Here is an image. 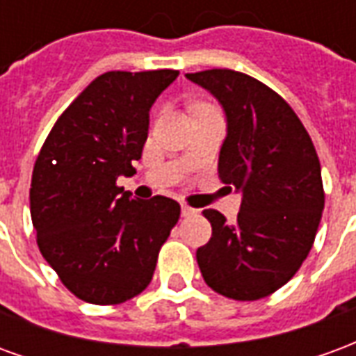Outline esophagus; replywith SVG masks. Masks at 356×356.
<instances>
[{"label":"esophagus","mask_w":356,"mask_h":356,"mask_svg":"<svg viewBox=\"0 0 356 356\" xmlns=\"http://www.w3.org/2000/svg\"><path fill=\"white\" fill-rule=\"evenodd\" d=\"M196 213H198V211L194 208H191V206H181V216L183 217H194Z\"/></svg>","instance_id":"1"}]
</instances>
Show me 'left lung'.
<instances>
[{"label": "left lung", "instance_id": "left-lung-1", "mask_svg": "<svg viewBox=\"0 0 356 356\" xmlns=\"http://www.w3.org/2000/svg\"><path fill=\"white\" fill-rule=\"evenodd\" d=\"M186 78L223 106L219 179L242 193L234 225L204 209L211 238L196 261L225 298H267L298 273L318 231L324 188L313 140L290 104L248 74L213 68Z\"/></svg>", "mask_w": 356, "mask_h": 356}]
</instances>
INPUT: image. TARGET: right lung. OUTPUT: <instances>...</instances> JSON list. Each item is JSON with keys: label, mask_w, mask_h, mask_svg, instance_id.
Wrapping results in <instances>:
<instances>
[{"label": "right lung", "mask_w": 356, "mask_h": 356, "mask_svg": "<svg viewBox=\"0 0 356 356\" xmlns=\"http://www.w3.org/2000/svg\"><path fill=\"white\" fill-rule=\"evenodd\" d=\"M177 70L106 72L60 114L38 154L30 216L40 252L76 298L116 305L139 296L181 206L154 196L131 200L120 175H133L148 137V112Z\"/></svg>", "instance_id": "add662e5"}]
</instances>
